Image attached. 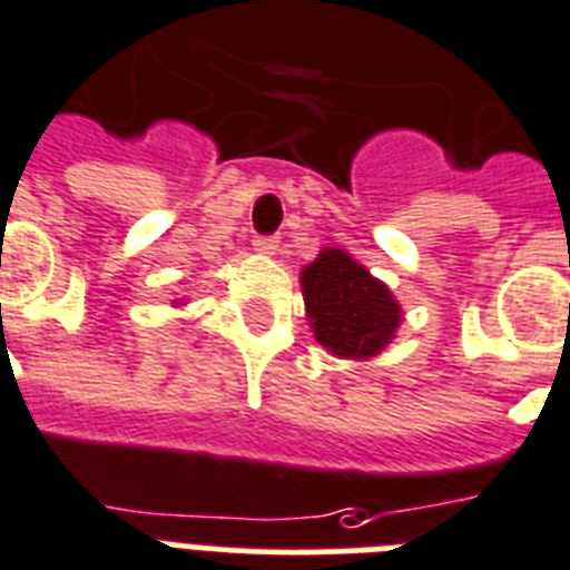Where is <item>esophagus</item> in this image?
<instances>
[{
  "mask_svg": "<svg viewBox=\"0 0 570 570\" xmlns=\"http://www.w3.org/2000/svg\"><path fill=\"white\" fill-rule=\"evenodd\" d=\"M276 247H279L276 236H253V250L262 253V256H274Z\"/></svg>",
  "mask_w": 570,
  "mask_h": 570,
  "instance_id": "34e87169",
  "label": "esophagus"
}]
</instances>
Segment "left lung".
<instances>
[{"instance_id": "left-lung-1", "label": "left lung", "mask_w": 570, "mask_h": 570, "mask_svg": "<svg viewBox=\"0 0 570 570\" xmlns=\"http://www.w3.org/2000/svg\"><path fill=\"white\" fill-rule=\"evenodd\" d=\"M303 294L314 337L340 357H372L401 323L395 296L343 250H323L305 267Z\"/></svg>"}]
</instances>
